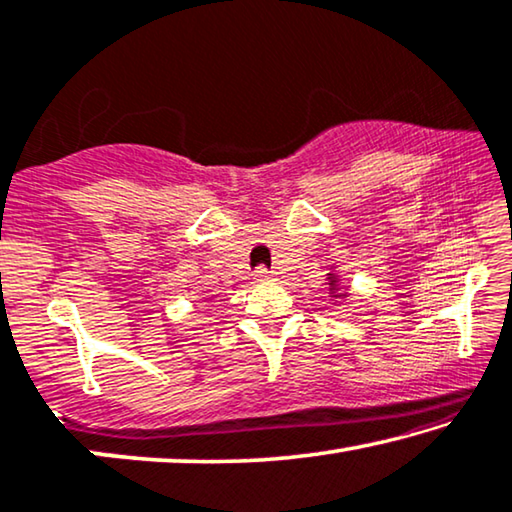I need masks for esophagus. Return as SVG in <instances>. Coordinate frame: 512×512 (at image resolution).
Returning <instances> with one entry per match:
<instances>
[{
	"mask_svg": "<svg viewBox=\"0 0 512 512\" xmlns=\"http://www.w3.org/2000/svg\"><path fill=\"white\" fill-rule=\"evenodd\" d=\"M253 276H255V280H257V282H262V280H271V278H273V271L266 269V266H257Z\"/></svg>",
	"mask_w": 512,
	"mask_h": 512,
	"instance_id": "1",
	"label": "esophagus"
}]
</instances>
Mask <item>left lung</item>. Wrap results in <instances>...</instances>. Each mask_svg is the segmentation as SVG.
Wrapping results in <instances>:
<instances>
[{
    "label": "left lung",
    "instance_id": "1",
    "mask_svg": "<svg viewBox=\"0 0 512 512\" xmlns=\"http://www.w3.org/2000/svg\"><path fill=\"white\" fill-rule=\"evenodd\" d=\"M331 285H333V282H331Z\"/></svg>",
    "mask_w": 512,
    "mask_h": 512
}]
</instances>
